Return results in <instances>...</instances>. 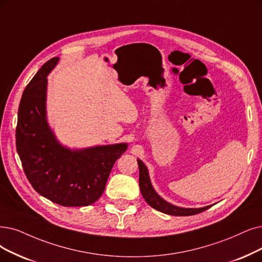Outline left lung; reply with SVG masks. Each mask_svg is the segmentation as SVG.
Returning a JSON list of instances; mask_svg holds the SVG:
<instances>
[{"instance_id": "8db88e82", "label": "left lung", "mask_w": 262, "mask_h": 262, "mask_svg": "<svg viewBox=\"0 0 262 262\" xmlns=\"http://www.w3.org/2000/svg\"><path fill=\"white\" fill-rule=\"evenodd\" d=\"M138 164L140 169L139 182H140V189H141L142 195L145 199V201L147 202L152 208H155V210L167 215H173V216H190V215H195L201 212H204L207 210V208H210L212 206V205H208L200 208H185V207L175 206L169 202H166L155 191L154 187L150 183L148 170L147 167H146V165L140 159H138Z\"/></svg>"}]
</instances>
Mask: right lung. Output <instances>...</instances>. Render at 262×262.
<instances>
[{
    "instance_id": "1",
    "label": "right lung",
    "mask_w": 262,
    "mask_h": 262,
    "mask_svg": "<svg viewBox=\"0 0 262 262\" xmlns=\"http://www.w3.org/2000/svg\"><path fill=\"white\" fill-rule=\"evenodd\" d=\"M59 58L47 61L25 89L18 108L16 147L27 179L40 195L62 206H87L102 195L110 173L128 144L71 150L46 118L47 75Z\"/></svg>"
}]
</instances>
